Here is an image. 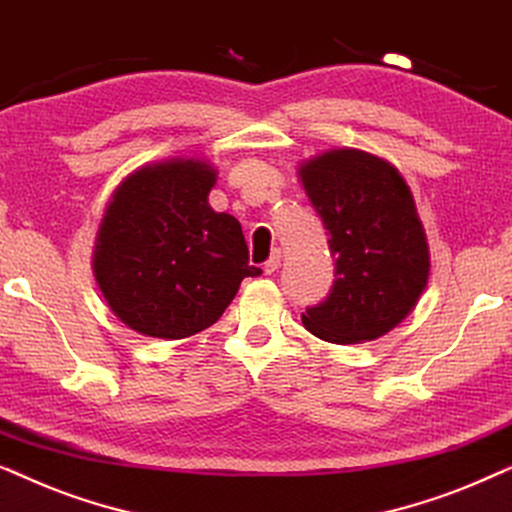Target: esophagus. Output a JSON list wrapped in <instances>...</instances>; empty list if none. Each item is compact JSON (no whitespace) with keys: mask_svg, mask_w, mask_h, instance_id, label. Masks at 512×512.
<instances>
[{"mask_svg":"<svg viewBox=\"0 0 512 512\" xmlns=\"http://www.w3.org/2000/svg\"><path fill=\"white\" fill-rule=\"evenodd\" d=\"M279 265H282V251L275 249V251H272V256L268 258V261L263 263V272H265V275H272V272H275Z\"/></svg>","mask_w":512,"mask_h":512,"instance_id":"obj_1","label":"esophagus"}]
</instances>
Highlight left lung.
Returning <instances> with one entry per match:
<instances>
[{
    "label": "left lung",
    "mask_w": 512,
    "mask_h": 512,
    "mask_svg": "<svg viewBox=\"0 0 512 512\" xmlns=\"http://www.w3.org/2000/svg\"><path fill=\"white\" fill-rule=\"evenodd\" d=\"M298 177L328 230L335 282L303 326L319 340H377L415 310L431 272L429 242L410 186L394 165L361 149L307 158Z\"/></svg>",
    "instance_id": "1"
}]
</instances>
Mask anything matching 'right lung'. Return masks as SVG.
I'll list each match as a JSON object with an SVG mask.
<instances>
[{
	"label": "right lung",
	"mask_w": 512,
	"mask_h": 512,
	"mask_svg": "<svg viewBox=\"0 0 512 512\" xmlns=\"http://www.w3.org/2000/svg\"><path fill=\"white\" fill-rule=\"evenodd\" d=\"M212 163L170 158L137 167L104 209L93 272L111 312L146 338L205 331L258 277L235 216L214 212Z\"/></svg>",
	"instance_id": "obj_1"
}]
</instances>
